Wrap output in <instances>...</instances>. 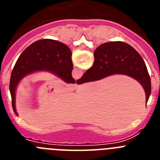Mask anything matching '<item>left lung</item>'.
I'll list each match as a JSON object with an SVG mask.
<instances>
[{
	"label": "left lung",
	"instance_id": "1",
	"mask_svg": "<svg viewBox=\"0 0 160 160\" xmlns=\"http://www.w3.org/2000/svg\"><path fill=\"white\" fill-rule=\"evenodd\" d=\"M70 48L51 39H42L31 44L22 52L12 70L9 90L14 113L15 92L19 82L25 76L36 71H49L67 83H75L72 78L73 63Z\"/></svg>",
	"mask_w": 160,
	"mask_h": 160
}]
</instances>
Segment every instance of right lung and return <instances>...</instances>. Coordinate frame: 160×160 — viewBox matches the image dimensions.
<instances>
[{
    "instance_id": "obj_1",
    "label": "right lung",
    "mask_w": 160,
    "mask_h": 160,
    "mask_svg": "<svg viewBox=\"0 0 160 160\" xmlns=\"http://www.w3.org/2000/svg\"><path fill=\"white\" fill-rule=\"evenodd\" d=\"M94 56V65L77 84L97 81L112 74H124L142 85L148 102L152 90L151 78L143 59L132 46L122 42H107L95 49Z\"/></svg>"
}]
</instances>
